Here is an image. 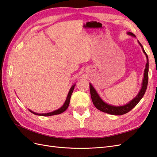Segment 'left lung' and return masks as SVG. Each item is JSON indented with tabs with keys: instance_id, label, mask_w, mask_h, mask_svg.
Wrapping results in <instances>:
<instances>
[{
	"instance_id": "1",
	"label": "left lung",
	"mask_w": 157,
	"mask_h": 157,
	"mask_svg": "<svg viewBox=\"0 0 157 157\" xmlns=\"http://www.w3.org/2000/svg\"><path fill=\"white\" fill-rule=\"evenodd\" d=\"M128 34L129 35H131V36L133 37H136V35L132 32H128ZM138 43L140 44V45L141 46L143 52L145 55L146 59H147V63L145 65V69L144 70V76H143L141 88L140 89V92H139L137 95L134 97L132 100L129 101L128 103L122 106H114V105H112L106 103V102H105L103 100H102L101 98V97L99 96V95L98 94V93L97 92V91L95 90V89L93 87L91 83H89V88H90L91 97L93 103L98 110L103 112V113L110 114L112 115H122L124 114H126L138 104V102L141 101L143 95H144L147 87V84H148L149 59H148V56H147V53L145 52L144 48H143V47L142 46L141 43L138 41Z\"/></svg>"
}]
</instances>
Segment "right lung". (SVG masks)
<instances>
[{
  "mask_svg": "<svg viewBox=\"0 0 157 157\" xmlns=\"http://www.w3.org/2000/svg\"><path fill=\"white\" fill-rule=\"evenodd\" d=\"M75 86V84H74L71 87L70 91L68 92V95H67V97H66V99L64 102V105H62L60 109H57L55 111H52V112H51V113H43V114H39V113H35V112H33L32 110H31L29 109V111H30L31 113H33L35 115H38V116H53V115H56V114H60L62 113H64V112L68 109V107L69 106V104H70V98H71V94H72L73 93V91L74 89V87Z\"/></svg>",
  "mask_w": 157,
  "mask_h": 157,
  "instance_id": "1",
  "label": "right lung"
}]
</instances>
